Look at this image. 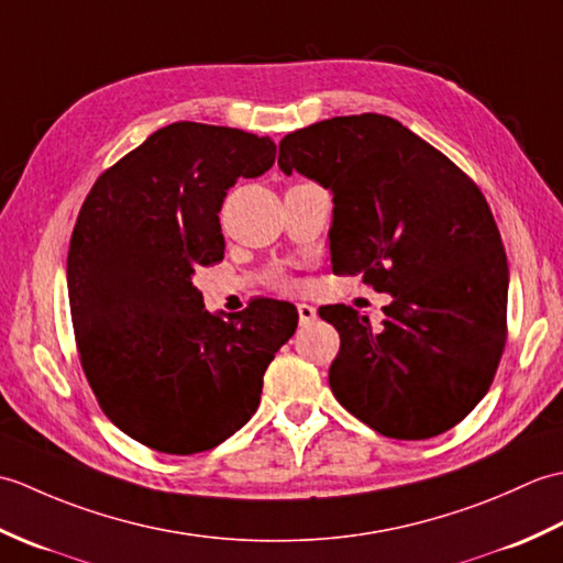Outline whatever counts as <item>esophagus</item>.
<instances>
[{
    "instance_id": "34e87169",
    "label": "esophagus",
    "mask_w": 563,
    "mask_h": 563,
    "mask_svg": "<svg viewBox=\"0 0 563 563\" xmlns=\"http://www.w3.org/2000/svg\"><path fill=\"white\" fill-rule=\"evenodd\" d=\"M297 314H300V324H312V321L317 319V309L312 305L300 302L297 305Z\"/></svg>"
}]
</instances>
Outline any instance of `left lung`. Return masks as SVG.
<instances>
[{
  "instance_id": "1",
  "label": "left lung",
  "mask_w": 563,
  "mask_h": 563,
  "mask_svg": "<svg viewBox=\"0 0 563 563\" xmlns=\"http://www.w3.org/2000/svg\"><path fill=\"white\" fill-rule=\"evenodd\" d=\"M278 166L331 190L333 273L391 295L382 327L345 305L319 309L341 336L333 397L387 438L457 426L492 387L508 336L506 249L479 186L379 113L295 130Z\"/></svg>"
}]
</instances>
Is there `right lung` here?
Masks as SVG:
<instances>
[{"label":"right lung","instance_id":"1","mask_svg":"<svg viewBox=\"0 0 563 563\" xmlns=\"http://www.w3.org/2000/svg\"><path fill=\"white\" fill-rule=\"evenodd\" d=\"M273 162L271 137L172 123L106 169L79 210L67 254L79 363L111 423L152 450L196 454L234 435L297 329L290 302L261 297L224 321L194 285L224 256L227 190Z\"/></svg>","mask_w":563,"mask_h":563}]
</instances>
